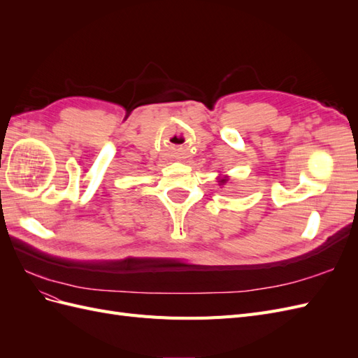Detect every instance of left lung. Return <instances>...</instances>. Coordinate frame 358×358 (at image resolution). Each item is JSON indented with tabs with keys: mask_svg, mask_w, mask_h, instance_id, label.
<instances>
[{
	"mask_svg": "<svg viewBox=\"0 0 358 358\" xmlns=\"http://www.w3.org/2000/svg\"><path fill=\"white\" fill-rule=\"evenodd\" d=\"M221 182H222V183H224V182H225V179H222V180H221Z\"/></svg>",
	"mask_w": 358,
	"mask_h": 358,
	"instance_id": "obj_1",
	"label": "left lung"
}]
</instances>
